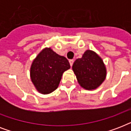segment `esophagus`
<instances>
[{"label":"esophagus","instance_id":"1","mask_svg":"<svg viewBox=\"0 0 131 131\" xmlns=\"http://www.w3.org/2000/svg\"><path fill=\"white\" fill-rule=\"evenodd\" d=\"M73 62H74V60H69L70 65L71 66V67H72V65H73Z\"/></svg>","mask_w":131,"mask_h":131}]
</instances>
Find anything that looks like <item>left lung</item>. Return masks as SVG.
Returning a JSON list of instances; mask_svg holds the SVG:
<instances>
[{"instance_id": "obj_1", "label": "left lung", "mask_w": 131, "mask_h": 131, "mask_svg": "<svg viewBox=\"0 0 131 131\" xmlns=\"http://www.w3.org/2000/svg\"><path fill=\"white\" fill-rule=\"evenodd\" d=\"M73 70L78 83L86 90H94L103 83L106 69L102 59L92 51L87 50L82 58L74 62Z\"/></svg>"}]
</instances>
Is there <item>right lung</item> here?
<instances>
[{"label": "right lung", "instance_id": "add662e5", "mask_svg": "<svg viewBox=\"0 0 131 131\" xmlns=\"http://www.w3.org/2000/svg\"><path fill=\"white\" fill-rule=\"evenodd\" d=\"M68 60L50 48H45L34 60L30 68L32 82L38 91L49 94L58 88L64 72L70 68Z\"/></svg>", "mask_w": 131, "mask_h": 131}]
</instances>
